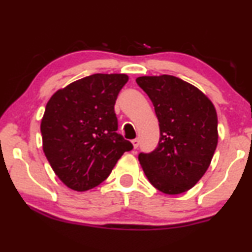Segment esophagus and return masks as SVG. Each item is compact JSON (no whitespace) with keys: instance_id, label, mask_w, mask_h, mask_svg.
<instances>
[{"instance_id":"esophagus-1","label":"esophagus","mask_w":252,"mask_h":252,"mask_svg":"<svg viewBox=\"0 0 252 252\" xmlns=\"http://www.w3.org/2000/svg\"><path fill=\"white\" fill-rule=\"evenodd\" d=\"M131 142H132V145H134L135 149H137L138 145H139V139L138 138H135V139H132Z\"/></svg>"}]
</instances>
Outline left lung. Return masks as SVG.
I'll return each mask as SVG.
<instances>
[{"label": "left lung", "mask_w": 252, "mask_h": 252, "mask_svg": "<svg viewBox=\"0 0 252 252\" xmlns=\"http://www.w3.org/2000/svg\"><path fill=\"white\" fill-rule=\"evenodd\" d=\"M136 82L153 102L159 123L157 148L138 155L142 169L159 191L186 192L205 174L216 150V109L201 90L171 75Z\"/></svg>", "instance_id": "obj_1"}]
</instances>
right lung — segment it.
Listing matches in <instances>:
<instances>
[{
	"mask_svg": "<svg viewBox=\"0 0 252 252\" xmlns=\"http://www.w3.org/2000/svg\"><path fill=\"white\" fill-rule=\"evenodd\" d=\"M129 77L94 74L57 90L41 122L43 151L66 187L93 189L107 180L117 160L132 144L117 134L114 107Z\"/></svg>",
	"mask_w": 252,
	"mask_h": 252,
	"instance_id": "1",
	"label": "right lung"
}]
</instances>
